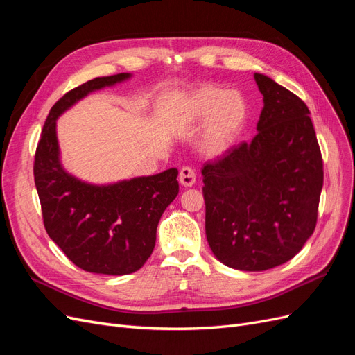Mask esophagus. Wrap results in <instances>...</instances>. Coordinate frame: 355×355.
<instances>
[{
  "label": "esophagus",
  "mask_w": 355,
  "mask_h": 355,
  "mask_svg": "<svg viewBox=\"0 0 355 355\" xmlns=\"http://www.w3.org/2000/svg\"><path fill=\"white\" fill-rule=\"evenodd\" d=\"M196 171L191 167H182L179 171V184L185 188H189L196 184Z\"/></svg>",
  "instance_id": "34e87169"
}]
</instances>
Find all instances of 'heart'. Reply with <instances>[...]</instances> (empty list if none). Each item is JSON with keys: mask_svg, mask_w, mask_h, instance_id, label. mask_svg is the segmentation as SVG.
Instances as JSON below:
<instances>
[{"mask_svg": "<svg viewBox=\"0 0 355 355\" xmlns=\"http://www.w3.org/2000/svg\"><path fill=\"white\" fill-rule=\"evenodd\" d=\"M171 114L184 125L206 120L202 144L207 153L214 154L240 136L249 118V105L237 90L206 84L184 96Z\"/></svg>", "mask_w": 355, "mask_h": 355, "instance_id": "1", "label": "heart"}]
</instances>
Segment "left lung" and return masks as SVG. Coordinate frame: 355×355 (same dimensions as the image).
Instances as JSON below:
<instances>
[{
  "instance_id": "obj_1",
  "label": "left lung",
  "mask_w": 355,
  "mask_h": 355,
  "mask_svg": "<svg viewBox=\"0 0 355 355\" xmlns=\"http://www.w3.org/2000/svg\"><path fill=\"white\" fill-rule=\"evenodd\" d=\"M263 108L252 142L201 168L206 235L213 254L240 271H266L313 235L323 159L309 110L296 94L254 73Z\"/></svg>"
}]
</instances>
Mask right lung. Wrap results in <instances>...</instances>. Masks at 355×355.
Segmentation results:
<instances>
[{
	"label": "right lung",
	"instance_id": "obj_1",
	"mask_svg": "<svg viewBox=\"0 0 355 355\" xmlns=\"http://www.w3.org/2000/svg\"><path fill=\"white\" fill-rule=\"evenodd\" d=\"M130 78L128 72L99 77L68 92L50 110L35 153L34 176L46 231L87 272L125 275L141 270L155 247L161 214L179 192L178 168L90 184L62 164L58 118L90 93Z\"/></svg>",
	"mask_w": 355,
	"mask_h": 355
}]
</instances>
